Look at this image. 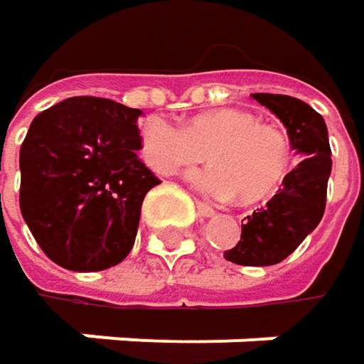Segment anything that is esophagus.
<instances>
[{"label":"esophagus","instance_id":"1","mask_svg":"<svg viewBox=\"0 0 364 364\" xmlns=\"http://www.w3.org/2000/svg\"><path fill=\"white\" fill-rule=\"evenodd\" d=\"M196 208H198V213L202 215V217H213L217 210L213 208V206H208L206 202H202V200H196Z\"/></svg>","mask_w":364,"mask_h":364}]
</instances>
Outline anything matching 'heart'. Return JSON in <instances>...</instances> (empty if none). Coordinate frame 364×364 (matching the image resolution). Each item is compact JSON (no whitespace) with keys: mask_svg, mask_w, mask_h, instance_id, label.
<instances>
[{"mask_svg":"<svg viewBox=\"0 0 364 364\" xmlns=\"http://www.w3.org/2000/svg\"><path fill=\"white\" fill-rule=\"evenodd\" d=\"M141 154L158 175H177L208 160L191 183L206 196L255 204L272 198L289 179L295 151L289 134L245 107H219L193 115L185 128L162 115L141 126Z\"/></svg>","mask_w":364,"mask_h":364,"instance_id":"b5f03b06","label":"heart"}]
</instances>
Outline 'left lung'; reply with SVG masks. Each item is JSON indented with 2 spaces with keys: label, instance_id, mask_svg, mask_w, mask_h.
Wrapping results in <instances>:
<instances>
[{
  "label": "left lung",
  "instance_id": "left-lung-1",
  "mask_svg": "<svg viewBox=\"0 0 364 364\" xmlns=\"http://www.w3.org/2000/svg\"><path fill=\"white\" fill-rule=\"evenodd\" d=\"M253 99L284 124L301 162L278 193L247 217L238 245L223 257L238 265H274L293 253L325 215L331 147L323 115L308 103L267 92Z\"/></svg>",
  "mask_w": 364,
  "mask_h": 364
}]
</instances>
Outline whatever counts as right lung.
<instances>
[{"instance_id":"1","label":"right lung","mask_w":364,"mask_h":364,"mask_svg":"<svg viewBox=\"0 0 364 364\" xmlns=\"http://www.w3.org/2000/svg\"><path fill=\"white\" fill-rule=\"evenodd\" d=\"M101 97L41 111L21 145V213L56 265L99 272L130 253L145 193L160 179L136 156L139 115Z\"/></svg>"}]
</instances>
